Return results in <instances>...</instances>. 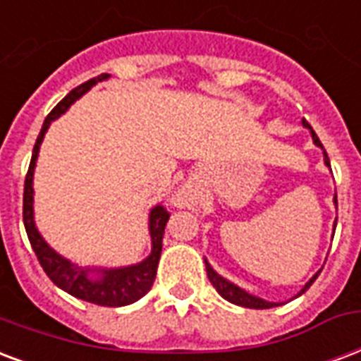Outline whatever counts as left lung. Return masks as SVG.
I'll list each match as a JSON object with an SVG mask.
<instances>
[{
    "label": "left lung",
    "instance_id": "1",
    "mask_svg": "<svg viewBox=\"0 0 361 361\" xmlns=\"http://www.w3.org/2000/svg\"><path fill=\"white\" fill-rule=\"evenodd\" d=\"M302 126H307V128H309L310 134H312V142H314L318 147H322V149H324V145H322V142L318 140V136H316V132L312 130V126H310L305 119H302ZM324 162H326L327 166H329V159H327L326 149H324ZM334 202H335V206H337V195L334 197ZM335 225H337V221H335ZM204 263H206V272H208V279H210L212 286L216 288V291L219 293V295L224 297V299H227L229 302H233V305L246 307V309H272V307H279L276 302H269V301H265V299H261V297H255V295H252V293H247L246 290H242V288H238L236 284H233V282H229L227 279H224L221 274H217V272L212 269V265L206 259H204ZM318 274H320V271L316 272L314 276H312V279H310L309 282L305 284V288H302V290L299 291L297 295H301V293H305V291L309 290L310 286H312V282L318 279Z\"/></svg>",
    "mask_w": 361,
    "mask_h": 361
}]
</instances>
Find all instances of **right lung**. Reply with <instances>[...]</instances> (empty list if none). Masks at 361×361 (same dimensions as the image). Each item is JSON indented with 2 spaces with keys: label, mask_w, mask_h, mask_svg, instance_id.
Returning a JSON list of instances; mask_svg holds the SVG:
<instances>
[{
  "label": "right lung",
  "mask_w": 361,
  "mask_h": 361,
  "mask_svg": "<svg viewBox=\"0 0 361 361\" xmlns=\"http://www.w3.org/2000/svg\"><path fill=\"white\" fill-rule=\"evenodd\" d=\"M109 79V73L89 79L79 87L71 90L70 94L64 96L56 104L51 114L47 115L45 123L41 126V132L35 140L34 153L30 161L26 181H24V206H22V217H24V227H26L30 244L34 247L37 261L47 272V276L59 286L60 290L68 291L70 295L82 299L87 302H94L100 307H125L130 302L142 299V297L151 290L155 282L157 265L161 259L162 252V236H164V227L169 221L170 214L164 210V206L157 204L149 212V235H151V254L144 261L136 265L117 267V269H102V267H81L77 263H71L60 254H56L45 238L39 235L34 221V169L43 137H45L47 128L51 126L54 119L68 111V107L81 98L87 90L94 87L96 82Z\"/></svg>",
  "instance_id": "1"
}]
</instances>
